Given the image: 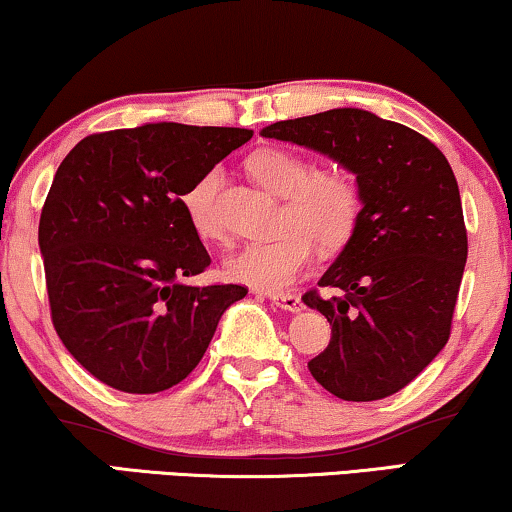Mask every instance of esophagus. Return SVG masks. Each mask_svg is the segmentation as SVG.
<instances>
[{
	"mask_svg": "<svg viewBox=\"0 0 512 512\" xmlns=\"http://www.w3.org/2000/svg\"><path fill=\"white\" fill-rule=\"evenodd\" d=\"M269 300L286 312H300L302 309V300L293 293H269Z\"/></svg>",
	"mask_w": 512,
	"mask_h": 512,
	"instance_id": "34e87169",
	"label": "esophagus"
}]
</instances>
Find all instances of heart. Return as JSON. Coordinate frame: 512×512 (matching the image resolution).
Here are the masks:
<instances>
[{"label":"heart","instance_id":"1","mask_svg":"<svg viewBox=\"0 0 512 512\" xmlns=\"http://www.w3.org/2000/svg\"><path fill=\"white\" fill-rule=\"evenodd\" d=\"M248 172L264 189L286 198L281 234L245 243L224 260L231 281L260 290L293 286L314 260L316 241L323 248H340L354 234L361 200L352 179L338 172H312L300 155L281 148H262L248 158ZM222 172L208 170L181 196V208L193 231L205 241L222 238L215 210V193Z\"/></svg>","mask_w":512,"mask_h":512}]
</instances>
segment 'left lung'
Here are the masks:
<instances>
[{
	"instance_id": "8db88e82",
	"label": "left lung",
	"mask_w": 512,
	"mask_h": 512,
	"mask_svg": "<svg viewBox=\"0 0 512 512\" xmlns=\"http://www.w3.org/2000/svg\"><path fill=\"white\" fill-rule=\"evenodd\" d=\"M260 134L326 155L357 177L359 222L319 281L342 295H302L333 331L309 371L345 401L390 397L449 340L468 260L454 170L423 134L364 108L274 122Z\"/></svg>"
}]
</instances>
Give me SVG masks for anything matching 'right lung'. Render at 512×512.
<instances>
[{"label":"right lung","instance_id":"right-lung-1","mask_svg":"<svg viewBox=\"0 0 512 512\" xmlns=\"http://www.w3.org/2000/svg\"><path fill=\"white\" fill-rule=\"evenodd\" d=\"M252 129L148 122L92 134L58 165L40 217L51 319L101 383L153 394L203 359L243 286H189L210 255L181 196Z\"/></svg>","mask_w":512,"mask_h":512}]
</instances>
